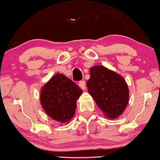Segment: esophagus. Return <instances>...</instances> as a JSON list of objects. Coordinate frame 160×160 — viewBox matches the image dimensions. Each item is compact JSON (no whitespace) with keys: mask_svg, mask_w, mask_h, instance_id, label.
Listing matches in <instances>:
<instances>
[{"mask_svg":"<svg viewBox=\"0 0 160 160\" xmlns=\"http://www.w3.org/2000/svg\"><path fill=\"white\" fill-rule=\"evenodd\" d=\"M78 85H79L80 88L82 90H85V87H86V84H85V81H81V82H79V83H78Z\"/></svg>","mask_w":160,"mask_h":160,"instance_id":"obj_1","label":"esophagus"}]
</instances>
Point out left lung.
I'll return each instance as SVG.
<instances>
[{
  "instance_id": "obj_1",
  "label": "left lung",
  "mask_w": 160,
  "mask_h": 160,
  "mask_svg": "<svg viewBox=\"0 0 160 160\" xmlns=\"http://www.w3.org/2000/svg\"><path fill=\"white\" fill-rule=\"evenodd\" d=\"M88 92L109 119L123 114L129 101V89L121 75L103 66L90 68Z\"/></svg>"
}]
</instances>
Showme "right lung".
Here are the masks:
<instances>
[{
    "label": "right lung",
    "mask_w": 160,
    "mask_h": 160,
    "mask_svg": "<svg viewBox=\"0 0 160 160\" xmlns=\"http://www.w3.org/2000/svg\"><path fill=\"white\" fill-rule=\"evenodd\" d=\"M82 90L62 74L53 75L41 89V105L46 114L59 123H68L75 115Z\"/></svg>",
    "instance_id": "1"
}]
</instances>
